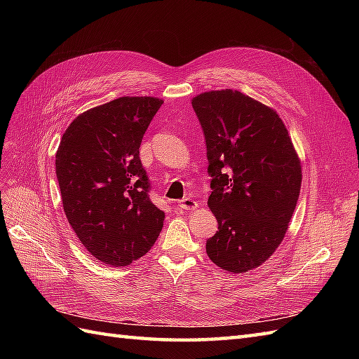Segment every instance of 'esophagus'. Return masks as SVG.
Wrapping results in <instances>:
<instances>
[{"label": "esophagus", "instance_id": "esophagus-1", "mask_svg": "<svg viewBox=\"0 0 359 359\" xmlns=\"http://www.w3.org/2000/svg\"><path fill=\"white\" fill-rule=\"evenodd\" d=\"M178 206L181 210H196L198 208V202L193 201L191 198H184L178 202Z\"/></svg>", "mask_w": 359, "mask_h": 359}]
</instances>
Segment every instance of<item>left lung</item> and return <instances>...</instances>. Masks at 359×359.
I'll use <instances>...</instances> for the list:
<instances>
[{
    "mask_svg": "<svg viewBox=\"0 0 359 359\" xmlns=\"http://www.w3.org/2000/svg\"><path fill=\"white\" fill-rule=\"evenodd\" d=\"M191 106L205 136L219 231L206 255L229 273H247L283 241L301 189V163L281 118L240 91L203 93Z\"/></svg>",
    "mask_w": 359,
    "mask_h": 359,
    "instance_id": "1",
    "label": "left lung"
}]
</instances>
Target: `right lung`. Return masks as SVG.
I'll return each instance as SVG.
<instances>
[{
	"instance_id": "right-lung-1",
	"label": "right lung",
	"mask_w": 359,
	"mask_h": 359,
	"mask_svg": "<svg viewBox=\"0 0 359 359\" xmlns=\"http://www.w3.org/2000/svg\"><path fill=\"white\" fill-rule=\"evenodd\" d=\"M163 100L119 97L73 119L55 168L67 220L83 247L104 264L126 266L158 238L165 212L149 199L139 147Z\"/></svg>"
}]
</instances>
